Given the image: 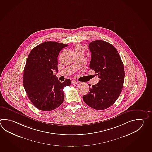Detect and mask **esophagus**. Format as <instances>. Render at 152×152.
I'll return each mask as SVG.
<instances>
[{
	"instance_id": "obj_1",
	"label": "esophagus",
	"mask_w": 152,
	"mask_h": 152,
	"mask_svg": "<svg viewBox=\"0 0 152 152\" xmlns=\"http://www.w3.org/2000/svg\"><path fill=\"white\" fill-rule=\"evenodd\" d=\"M78 83V82L76 81H71V84L72 85H75V84H77Z\"/></svg>"
}]
</instances>
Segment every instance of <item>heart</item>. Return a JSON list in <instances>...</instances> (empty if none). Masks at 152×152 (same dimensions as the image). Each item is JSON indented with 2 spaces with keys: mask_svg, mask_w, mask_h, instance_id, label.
I'll return each instance as SVG.
<instances>
[{
  "mask_svg": "<svg viewBox=\"0 0 152 152\" xmlns=\"http://www.w3.org/2000/svg\"><path fill=\"white\" fill-rule=\"evenodd\" d=\"M82 49H84L83 47L80 44H77L75 46V52L78 51H80V50Z\"/></svg>",
  "mask_w": 152,
  "mask_h": 152,
  "instance_id": "heart-1",
  "label": "heart"
}]
</instances>
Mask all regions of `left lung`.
<instances>
[{
    "mask_svg": "<svg viewBox=\"0 0 152 152\" xmlns=\"http://www.w3.org/2000/svg\"><path fill=\"white\" fill-rule=\"evenodd\" d=\"M89 48L91 53L89 66L99 76V81L92 86L83 99L91 108L104 110L113 105L121 94L124 78V64L111 44L94 40Z\"/></svg>",
    "mask_w": 152,
    "mask_h": 152,
    "instance_id": "1",
    "label": "left lung"
}]
</instances>
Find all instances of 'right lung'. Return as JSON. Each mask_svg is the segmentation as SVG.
<instances>
[{
    "label": "right lung",
    "mask_w": 152,
    "mask_h": 152,
    "mask_svg": "<svg viewBox=\"0 0 152 152\" xmlns=\"http://www.w3.org/2000/svg\"><path fill=\"white\" fill-rule=\"evenodd\" d=\"M68 44L45 42L34 47L28 56L23 82L32 104L40 110L51 111L63 102V89L71 84L69 79L61 82L53 71L58 72L57 57Z\"/></svg>",
    "instance_id": "right-lung-1"
}]
</instances>
